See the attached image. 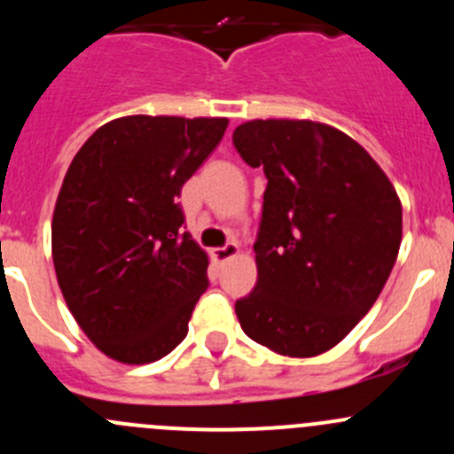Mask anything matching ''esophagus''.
I'll use <instances>...</instances> for the list:
<instances>
[{
	"label": "esophagus",
	"instance_id": "34e87169",
	"mask_svg": "<svg viewBox=\"0 0 454 454\" xmlns=\"http://www.w3.org/2000/svg\"><path fill=\"white\" fill-rule=\"evenodd\" d=\"M239 254V246L237 244H226L223 248H215L210 256H213V261H217V263H223V261L232 259V256Z\"/></svg>",
	"mask_w": 454,
	"mask_h": 454
}]
</instances>
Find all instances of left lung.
<instances>
[{"label": "left lung", "instance_id": "left-lung-1", "mask_svg": "<svg viewBox=\"0 0 454 454\" xmlns=\"http://www.w3.org/2000/svg\"><path fill=\"white\" fill-rule=\"evenodd\" d=\"M263 168L256 286L235 303L246 336L312 358L373 308L402 241V201L387 173L342 131L314 121H248L232 134Z\"/></svg>", "mask_w": 454, "mask_h": 454}]
</instances>
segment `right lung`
Listing matches in <instances>:
<instances>
[{
  "label": "right lung",
  "instance_id": "right-lung-1",
  "mask_svg": "<svg viewBox=\"0 0 454 454\" xmlns=\"http://www.w3.org/2000/svg\"><path fill=\"white\" fill-rule=\"evenodd\" d=\"M228 118L125 116L87 138L52 215V261L85 336L125 364L155 363L186 338L208 256L182 231L184 182Z\"/></svg>",
  "mask_w": 454,
  "mask_h": 454
}]
</instances>
